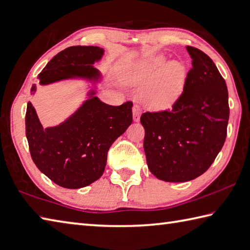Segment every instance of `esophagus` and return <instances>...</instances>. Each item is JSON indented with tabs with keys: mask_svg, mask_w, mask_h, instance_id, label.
Listing matches in <instances>:
<instances>
[{
	"mask_svg": "<svg viewBox=\"0 0 250 250\" xmlns=\"http://www.w3.org/2000/svg\"><path fill=\"white\" fill-rule=\"evenodd\" d=\"M140 114H141V110L138 105H134L133 106V119L135 122H138L140 120Z\"/></svg>",
	"mask_w": 250,
	"mask_h": 250,
	"instance_id": "esophagus-1",
	"label": "esophagus"
}]
</instances>
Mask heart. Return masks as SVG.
Masks as SVG:
<instances>
[{
  "mask_svg": "<svg viewBox=\"0 0 250 250\" xmlns=\"http://www.w3.org/2000/svg\"><path fill=\"white\" fill-rule=\"evenodd\" d=\"M166 62L164 55H153L134 64L124 73L127 83H147L141 90V99L150 109H169L178 101L185 88V65L178 61Z\"/></svg>",
  "mask_w": 250,
  "mask_h": 250,
  "instance_id": "b5f03b06",
  "label": "heart"
}]
</instances>
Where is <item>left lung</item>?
Instances as JSON below:
<instances>
[{
    "label": "left lung",
    "instance_id": "left-lung-1",
    "mask_svg": "<svg viewBox=\"0 0 250 250\" xmlns=\"http://www.w3.org/2000/svg\"><path fill=\"white\" fill-rule=\"evenodd\" d=\"M192 68L185 88L169 111L144 113V149L148 168L159 180H195L222 149L229 116L228 87L213 61L186 46Z\"/></svg>",
    "mask_w": 250,
    "mask_h": 250
}]
</instances>
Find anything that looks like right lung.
<instances>
[{"label": "right lung", "mask_w": 250, "mask_h": 250, "mask_svg": "<svg viewBox=\"0 0 250 250\" xmlns=\"http://www.w3.org/2000/svg\"><path fill=\"white\" fill-rule=\"evenodd\" d=\"M104 54L99 46H69L56 54L38 75L41 86L65 81H84L86 99L55 126L43 127L35 107L28 102L26 137L32 161L59 186L70 189L86 187L102 176L112 144L133 122V103L114 106L99 99L100 70L93 66ZM37 90L32 84L31 95Z\"/></svg>", "instance_id": "1"}]
</instances>
